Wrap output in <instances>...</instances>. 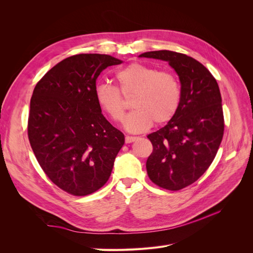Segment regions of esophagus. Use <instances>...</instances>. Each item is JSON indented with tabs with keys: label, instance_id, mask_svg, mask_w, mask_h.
Wrapping results in <instances>:
<instances>
[{
	"label": "esophagus",
	"instance_id": "1",
	"mask_svg": "<svg viewBox=\"0 0 253 253\" xmlns=\"http://www.w3.org/2000/svg\"><path fill=\"white\" fill-rule=\"evenodd\" d=\"M135 139H136V137H134V136H126V143H131V142L135 141Z\"/></svg>",
	"mask_w": 253,
	"mask_h": 253
}]
</instances>
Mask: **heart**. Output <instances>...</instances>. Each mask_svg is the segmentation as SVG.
Returning <instances> with one entry per match:
<instances>
[{
	"label": "heart",
	"instance_id": "1",
	"mask_svg": "<svg viewBox=\"0 0 253 253\" xmlns=\"http://www.w3.org/2000/svg\"><path fill=\"white\" fill-rule=\"evenodd\" d=\"M118 87L106 83L95 86V100L114 122L125 120L126 99L132 98L135 109L126 120L127 131L140 133L156 125L170 121L177 113L181 100L178 78L168 71L141 63H132L115 75Z\"/></svg>",
	"mask_w": 253,
	"mask_h": 253
}]
</instances>
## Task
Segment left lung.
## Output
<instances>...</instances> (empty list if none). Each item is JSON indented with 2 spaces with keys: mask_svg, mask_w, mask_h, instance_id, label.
<instances>
[{
  "mask_svg": "<svg viewBox=\"0 0 253 253\" xmlns=\"http://www.w3.org/2000/svg\"><path fill=\"white\" fill-rule=\"evenodd\" d=\"M139 57L167 61L179 76L178 111L167 126L148 135L153 152L147 160L148 175L155 185L178 191L207 171L223 139L225 121L218 84L201 62L183 53L156 50Z\"/></svg>",
  "mask_w": 253,
  "mask_h": 253,
  "instance_id": "left-lung-1",
  "label": "left lung"
}]
</instances>
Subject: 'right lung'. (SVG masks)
<instances>
[{"label": "right lung", "instance_id": "1", "mask_svg": "<svg viewBox=\"0 0 253 253\" xmlns=\"http://www.w3.org/2000/svg\"><path fill=\"white\" fill-rule=\"evenodd\" d=\"M120 63L109 55L79 53L53 66L34 89L28 139L44 173L68 194L85 196L103 187L125 143L94 95L98 76Z\"/></svg>", "mask_w": 253, "mask_h": 253}]
</instances>
